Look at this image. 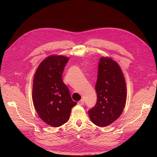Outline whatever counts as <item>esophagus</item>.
Listing matches in <instances>:
<instances>
[{
  "label": "esophagus",
  "instance_id": "34e87169",
  "mask_svg": "<svg viewBox=\"0 0 157 157\" xmlns=\"http://www.w3.org/2000/svg\"><path fill=\"white\" fill-rule=\"evenodd\" d=\"M84 99H81V101H79L78 102V104H79V105H83V104H84Z\"/></svg>",
  "mask_w": 157,
  "mask_h": 157
}]
</instances>
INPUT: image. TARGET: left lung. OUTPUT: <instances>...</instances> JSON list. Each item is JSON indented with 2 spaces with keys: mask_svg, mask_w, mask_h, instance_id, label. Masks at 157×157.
Masks as SVG:
<instances>
[{
  "mask_svg": "<svg viewBox=\"0 0 157 157\" xmlns=\"http://www.w3.org/2000/svg\"><path fill=\"white\" fill-rule=\"evenodd\" d=\"M98 68L95 87L98 100L88 114L95 125L105 127L122 114L127 99V87L124 74L116 61L102 57Z\"/></svg>",
  "mask_w": 157,
  "mask_h": 157,
  "instance_id": "8db88e82",
  "label": "left lung"
}]
</instances>
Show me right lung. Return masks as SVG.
<instances>
[{
	"label": "right lung",
	"mask_w": 157,
	"mask_h": 157,
	"mask_svg": "<svg viewBox=\"0 0 157 157\" xmlns=\"http://www.w3.org/2000/svg\"><path fill=\"white\" fill-rule=\"evenodd\" d=\"M69 58L50 55L39 64L33 81L32 100L40 118L53 127L68 121L71 109L77 103L62 80Z\"/></svg>",
	"instance_id": "obj_1"
}]
</instances>
